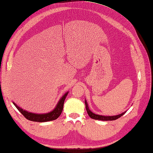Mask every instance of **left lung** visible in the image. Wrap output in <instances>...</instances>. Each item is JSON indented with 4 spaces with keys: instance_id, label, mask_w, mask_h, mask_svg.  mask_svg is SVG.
Wrapping results in <instances>:
<instances>
[{
    "instance_id": "1",
    "label": "left lung",
    "mask_w": 153,
    "mask_h": 153,
    "mask_svg": "<svg viewBox=\"0 0 153 153\" xmlns=\"http://www.w3.org/2000/svg\"><path fill=\"white\" fill-rule=\"evenodd\" d=\"M85 105H86V111H87V113H88V115H89L90 118H93V119H95V120H103V121L114 120L118 119V118L121 117L124 113H126V112H124V113H122V114H120L116 115V116L105 117V116H102V115L96 114L93 113L92 112H91V111L89 109V107H88V103H87L86 100H85Z\"/></svg>"
}]
</instances>
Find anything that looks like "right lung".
Wrapping results in <instances>:
<instances>
[{
  "label": "right lung",
  "mask_w": 153,
  "mask_h": 153,
  "mask_svg": "<svg viewBox=\"0 0 153 153\" xmlns=\"http://www.w3.org/2000/svg\"><path fill=\"white\" fill-rule=\"evenodd\" d=\"M67 94H68V92H67L65 95H64L62 99L59 100V103H57L56 107L54 108L52 112L46 114H34L31 113H29V112L24 111L23 109H22V108L19 107L16 103H13L15 105L16 107L18 108V110L20 112V113H21L27 120L33 121V122L43 123V122H48V121L56 120L60 116V114L62 113V111L63 108V103L67 96Z\"/></svg>",
  "instance_id": "1"
}]
</instances>
